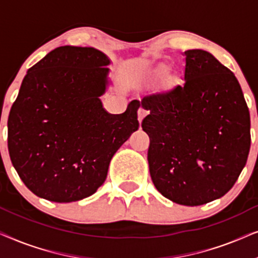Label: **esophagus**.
Here are the masks:
<instances>
[{
    "label": "esophagus",
    "mask_w": 258,
    "mask_h": 258,
    "mask_svg": "<svg viewBox=\"0 0 258 258\" xmlns=\"http://www.w3.org/2000/svg\"><path fill=\"white\" fill-rule=\"evenodd\" d=\"M147 115H148V110H146L144 108H139V110H137V117H139L140 123L143 121V118L146 117Z\"/></svg>",
    "instance_id": "obj_1"
}]
</instances>
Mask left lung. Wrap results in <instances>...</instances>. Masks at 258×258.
I'll list each match as a JSON object with an SVG mask.
<instances>
[{"label":"left lung","instance_id":"8db88e82","mask_svg":"<svg viewBox=\"0 0 258 258\" xmlns=\"http://www.w3.org/2000/svg\"><path fill=\"white\" fill-rule=\"evenodd\" d=\"M183 82L139 101L150 114L148 163L154 185L182 206L224 196L250 150V115L234 73L201 49L184 51Z\"/></svg>","mask_w":258,"mask_h":258}]
</instances>
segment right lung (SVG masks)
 <instances>
[{"mask_svg":"<svg viewBox=\"0 0 258 258\" xmlns=\"http://www.w3.org/2000/svg\"><path fill=\"white\" fill-rule=\"evenodd\" d=\"M109 64L97 49L64 45L24 76L10 109L8 149L36 196L58 203L91 196L107 178L116 151L139 129V101L119 115L102 105Z\"/></svg>","mask_w":258,"mask_h":258,"instance_id":"add662e5","label":"right lung"}]
</instances>
